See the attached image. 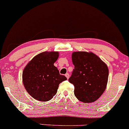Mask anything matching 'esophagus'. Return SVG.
Listing matches in <instances>:
<instances>
[{
    "label": "esophagus",
    "mask_w": 129,
    "mask_h": 129,
    "mask_svg": "<svg viewBox=\"0 0 129 129\" xmlns=\"http://www.w3.org/2000/svg\"><path fill=\"white\" fill-rule=\"evenodd\" d=\"M65 76H66V78H67L68 79H69V77H70V74H69L68 73H66V74H65Z\"/></svg>",
    "instance_id": "34e87169"
}]
</instances>
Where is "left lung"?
<instances>
[{"mask_svg":"<svg viewBox=\"0 0 129 129\" xmlns=\"http://www.w3.org/2000/svg\"><path fill=\"white\" fill-rule=\"evenodd\" d=\"M72 61L74 69L69 81L74 85L76 97L84 103L95 102L106 89L107 65L92 52H73Z\"/></svg>","mask_w":129,"mask_h":129,"instance_id":"1","label":"left lung"}]
</instances>
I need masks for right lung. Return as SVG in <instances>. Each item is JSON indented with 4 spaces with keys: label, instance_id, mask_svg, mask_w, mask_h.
Returning a JSON list of instances; mask_svg holds the SVG:
<instances>
[{
    "label": "right lung",
    "instance_id": "right-lung-1",
    "mask_svg": "<svg viewBox=\"0 0 129 129\" xmlns=\"http://www.w3.org/2000/svg\"><path fill=\"white\" fill-rule=\"evenodd\" d=\"M58 56V52H42L34 56L24 68L23 85L34 99L49 101L56 95L59 84L67 79L54 66Z\"/></svg>",
    "mask_w": 129,
    "mask_h": 129
}]
</instances>
